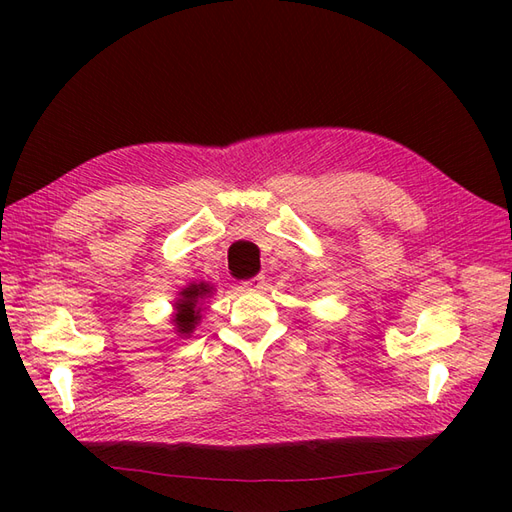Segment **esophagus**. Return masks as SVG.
<instances>
[{
    "label": "esophagus",
    "mask_w": 512,
    "mask_h": 512,
    "mask_svg": "<svg viewBox=\"0 0 512 512\" xmlns=\"http://www.w3.org/2000/svg\"><path fill=\"white\" fill-rule=\"evenodd\" d=\"M262 286H265V275H256V277H252V280L243 282L245 290H260Z\"/></svg>",
    "instance_id": "34e87169"
}]
</instances>
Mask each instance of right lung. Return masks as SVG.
I'll use <instances>...</instances> for the list:
<instances>
[{"label":"right lung","instance_id":"right-lung-1","mask_svg":"<svg viewBox=\"0 0 512 512\" xmlns=\"http://www.w3.org/2000/svg\"><path fill=\"white\" fill-rule=\"evenodd\" d=\"M213 292L215 288L207 282H192L177 292L170 324H173V331L179 337H190L196 331L200 320H203V312L207 309L203 303L211 299Z\"/></svg>","mask_w":512,"mask_h":512}]
</instances>
